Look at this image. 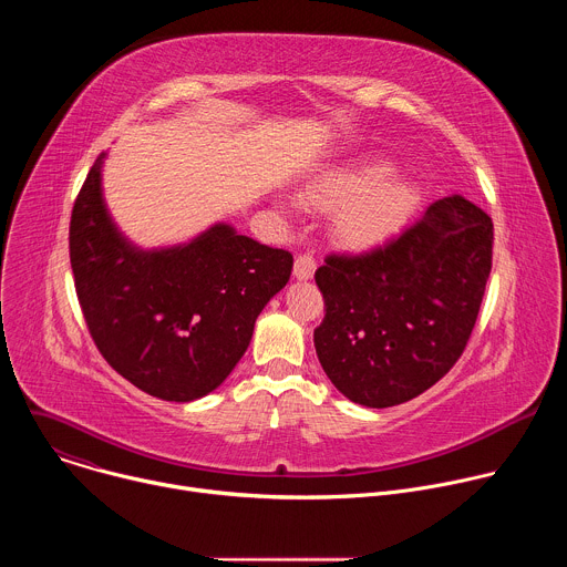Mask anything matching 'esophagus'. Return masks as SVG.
Segmentation results:
<instances>
[{
    "mask_svg": "<svg viewBox=\"0 0 567 567\" xmlns=\"http://www.w3.org/2000/svg\"><path fill=\"white\" fill-rule=\"evenodd\" d=\"M316 271V260L309 254H300L293 262V278L296 280H311Z\"/></svg>",
    "mask_w": 567,
    "mask_h": 567,
    "instance_id": "1",
    "label": "esophagus"
}]
</instances>
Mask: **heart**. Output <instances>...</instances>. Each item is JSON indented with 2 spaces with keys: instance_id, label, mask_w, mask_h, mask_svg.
<instances>
[{
  "instance_id": "heart-1",
  "label": "heart",
  "mask_w": 567,
  "mask_h": 567,
  "mask_svg": "<svg viewBox=\"0 0 567 567\" xmlns=\"http://www.w3.org/2000/svg\"><path fill=\"white\" fill-rule=\"evenodd\" d=\"M302 202L316 210H332V233L350 251L374 249L406 226L420 204L417 186L383 166L330 171L302 190Z\"/></svg>"
}]
</instances>
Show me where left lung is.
Listing matches in <instances>:
<instances>
[{"mask_svg": "<svg viewBox=\"0 0 567 567\" xmlns=\"http://www.w3.org/2000/svg\"><path fill=\"white\" fill-rule=\"evenodd\" d=\"M492 217L444 197L396 239L316 271L326 318L318 361L350 401L388 409L435 385L462 357L492 274Z\"/></svg>", "mask_w": 567, "mask_h": 567, "instance_id": "8db88e82", "label": "left lung"}]
</instances>
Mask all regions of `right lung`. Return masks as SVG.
Wrapping results in <instances>:
<instances>
[{
	"mask_svg": "<svg viewBox=\"0 0 567 567\" xmlns=\"http://www.w3.org/2000/svg\"><path fill=\"white\" fill-rule=\"evenodd\" d=\"M105 152L69 224L75 293L103 359L164 401L213 392L247 352L256 318L289 282L293 258L215 224L188 245L138 249L116 228L101 186Z\"/></svg>",
	"mask_w": 567,
	"mask_h": 567,
	"instance_id": "obj_1",
	"label": "right lung"
}]
</instances>
